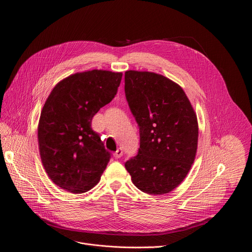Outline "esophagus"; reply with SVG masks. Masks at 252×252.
<instances>
[{"label":"esophagus","mask_w":252,"mask_h":252,"mask_svg":"<svg viewBox=\"0 0 252 252\" xmlns=\"http://www.w3.org/2000/svg\"><path fill=\"white\" fill-rule=\"evenodd\" d=\"M123 150L119 148V149H117L115 152H114V154H113V156H114V158H116V159H118V158H121L122 156H123Z\"/></svg>","instance_id":"esophagus-1"}]
</instances>
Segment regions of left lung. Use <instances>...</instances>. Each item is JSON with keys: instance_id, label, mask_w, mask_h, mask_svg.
Returning a JSON list of instances; mask_svg holds the SVG:
<instances>
[{"instance_id": "8db88e82", "label": "left lung", "mask_w": 252, "mask_h": 252, "mask_svg": "<svg viewBox=\"0 0 252 252\" xmlns=\"http://www.w3.org/2000/svg\"><path fill=\"white\" fill-rule=\"evenodd\" d=\"M125 92L140 128L138 155L125 166L142 192L169 193L187 177L195 160L196 112L181 86L155 72L126 71Z\"/></svg>"}]
</instances>
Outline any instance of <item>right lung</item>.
Returning <instances> with one entry per match:
<instances>
[{"label":"right lung","instance_id":"obj_1","mask_svg":"<svg viewBox=\"0 0 252 252\" xmlns=\"http://www.w3.org/2000/svg\"><path fill=\"white\" fill-rule=\"evenodd\" d=\"M123 72L93 69L60 81L37 126L38 150L51 181L73 194L94 188L110 159L92 118L115 97Z\"/></svg>","mask_w":252,"mask_h":252}]
</instances>
